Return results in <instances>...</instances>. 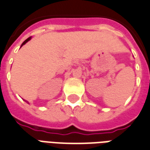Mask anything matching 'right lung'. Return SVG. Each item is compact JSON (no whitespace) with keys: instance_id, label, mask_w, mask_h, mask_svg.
Instances as JSON below:
<instances>
[{"instance_id":"right-lung-1","label":"right lung","mask_w":150,"mask_h":150,"mask_svg":"<svg viewBox=\"0 0 150 150\" xmlns=\"http://www.w3.org/2000/svg\"><path fill=\"white\" fill-rule=\"evenodd\" d=\"M31 40V37H28V38L27 40H24V42H23V44H21V46H23V45H24V44H26V43H27L28 41V40Z\"/></svg>"}]
</instances>
